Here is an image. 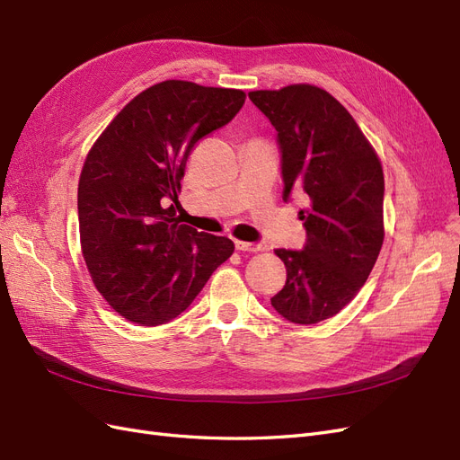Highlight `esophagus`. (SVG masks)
Listing matches in <instances>:
<instances>
[{
  "instance_id": "esophagus-1",
  "label": "esophagus",
  "mask_w": 460,
  "mask_h": 460,
  "mask_svg": "<svg viewBox=\"0 0 460 460\" xmlns=\"http://www.w3.org/2000/svg\"><path fill=\"white\" fill-rule=\"evenodd\" d=\"M234 248H237L239 252H258V251H261L260 244L244 243V241H234Z\"/></svg>"
}]
</instances>
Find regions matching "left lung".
<instances>
[{"instance_id": "obj_1", "label": "left lung", "mask_w": 460, "mask_h": 460, "mask_svg": "<svg viewBox=\"0 0 460 460\" xmlns=\"http://www.w3.org/2000/svg\"><path fill=\"white\" fill-rule=\"evenodd\" d=\"M278 133L283 200L305 194L303 251L278 248L287 281L271 306L293 323L335 316L357 296L384 244V169L352 115L318 86L248 92Z\"/></svg>"}]
</instances>
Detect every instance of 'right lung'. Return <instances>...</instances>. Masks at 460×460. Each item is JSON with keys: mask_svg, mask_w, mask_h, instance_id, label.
I'll use <instances>...</instances> for the list:
<instances>
[{"mask_svg": "<svg viewBox=\"0 0 460 460\" xmlns=\"http://www.w3.org/2000/svg\"><path fill=\"white\" fill-rule=\"evenodd\" d=\"M244 92L165 81L140 92L88 152L78 181L83 256L96 288L128 322L185 312L234 244L175 217L194 144L227 125Z\"/></svg>", "mask_w": 460, "mask_h": 460, "instance_id": "obj_1", "label": "right lung"}]
</instances>
